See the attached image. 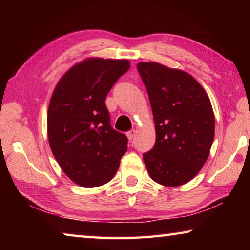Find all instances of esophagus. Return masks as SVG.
<instances>
[{
	"instance_id": "obj_1",
	"label": "esophagus",
	"mask_w": 250,
	"mask_h": 250,
	"mask_svg": "<svg viewBox=\"0 0 250 250\" xmlns=\"http://www.w3.org/2000/svg\"><path fill=\"white\" fill-rule=\"evenodd\" d=\"M135 133H137V131L132 129V130H130V131H128V132H126V137H128L129 140H132V139L134 138Z\"/></svg>"
}]
</instances>
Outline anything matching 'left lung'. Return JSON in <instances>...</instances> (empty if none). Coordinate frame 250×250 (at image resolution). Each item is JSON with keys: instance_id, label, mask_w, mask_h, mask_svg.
Segmentation results:
<instances>
[{"instance_id": "obj_1", "label": "left lung", "mask_w": 250, "mask_h": 250, "mask_svg": "<svg viewBox=\"0 0 250 250\" xmlns=\"http://www.w3.org/2000/svg\"><path fill=\"white\" fill-rule=\"evenodd\" d=\"M138 71L149 95L155 143L143 154L151 179L179 186L195 176L208 158L215 133L210 100L191 75L158 62H140Z\"/></svg>"}]
</instances>
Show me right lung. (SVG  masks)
Here are the masks:
<instances>
[{
	"mask_svg": "<svg viewBox=\"0 0 250 250\" xmlns=\"http://www.w3.org/2000/svg\"><path fill=\"white\" fill-rule=\"evenodd\" d=\"M129 68L126 59H86L62 76L50 99V149L65 174L83 188L111 180L128 150V138L111 126L104 100Z\"/></svg>",
	"mask_w": 250,
	"mask_h": 250,
	"instance_id": "right-lung-1",
	"label": "right lung"
}]
</instances>
